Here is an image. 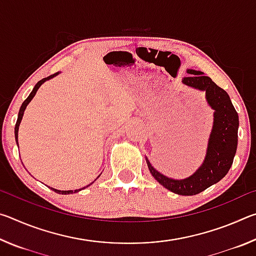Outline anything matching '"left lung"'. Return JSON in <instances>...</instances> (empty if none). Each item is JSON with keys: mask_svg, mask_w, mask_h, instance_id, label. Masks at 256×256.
Instances as JSON below:
<instances>
[{"mask_svg": "<svg viewBox=\"0 0 256 256\" xmlns=\"http://www.w3.org/2000/svg\"><path fill=\"white\" fill-rule=\"evenodd\" d=\"M188 76L182 79L183 84L206 92L208 105L214 110V125L208 141L204 160L192 175L183 180L164 176L154 170L146 157L150 174L164 188L178 196H196L218 183L230 170L238 142V114L230 98L224 89L216 86L203 72L188 68Z\"/></svg>", "mask_w": 256, "mask_h": 256, "instance_id": "8db88e82", "label": "left lung"}]
</instances>
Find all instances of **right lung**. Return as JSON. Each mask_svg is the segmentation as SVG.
<instances>
[{"mask_svg":"<svg viewBox=\"0 0 256 256\" xmlns=\"http://www.w3.org/2000/svg\"><path fill=\"white\" fill-rule=\"evenodd\" d=\"M60 74V72H56V73H54V74H52V76H47V78H44V79H42L40 81H38L37 84H36V86H34V89H32V92H30V94L28 96V98L26 99V100L22 102V105H21V107H20V110H19V114H18V120H16V128H14V136H16V144H18V132H19V126H20V123H21V120H22V116H24V110H26V108H27V106H28V104L32 100V98L34 97V94H36V92H37V90L40 89V86L44 84V82H46V81H48V80H50V79H53L54 76H58ZM18 146H19V144H18ZM100 176V175H99ZM98 176V177H99ZM97 177V178H98ZM96 178V180H97ZM94 180L92 182V183H94ZM92 183H90L89 185H86V186H84V188H79V190H56V188H50L52 190H54V192H56V193H58V194H72V193H76V192H79V190H84V188H88V186H90L92 185Z\"/></svg>","mask_w":256,"mask_h":256,"instance_id":"1","label":"right lung"}]
</instances>
